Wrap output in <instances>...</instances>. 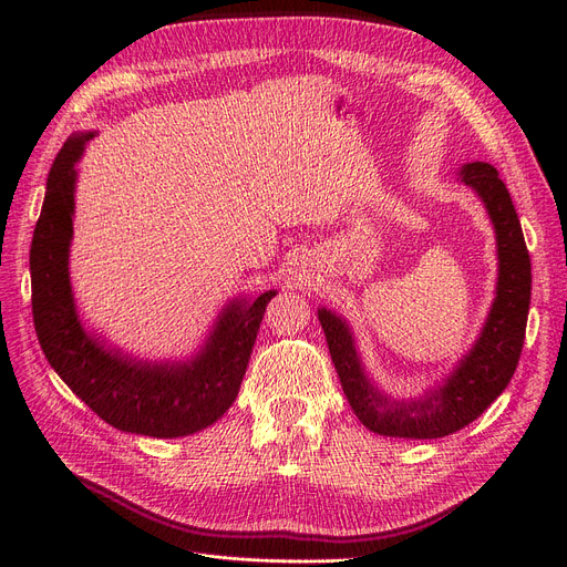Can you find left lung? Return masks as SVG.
Here are the masks:
<instances>
[{"instance_id": "8db88e82", "label": "left lung", "mask_w": 567, "mask_h": 567, "mask_svg": "<svg viewBox=\"0 0 567 567\" xmlns=\"http://www.w3.org/2000/svg\"><path fill=\"white\" fill-rule=\"evenodd\" d=\"M460 182L481 197L496 234L498 278L483 329L453 370L421 398L398 400L370 379L347 319L319 308V323L342 391L374 434L400 439H439L466 427L511 383L526 336L530 306V257L508 188L494 165L475 161L457 169Z\"/></svg>"}]
</instances>
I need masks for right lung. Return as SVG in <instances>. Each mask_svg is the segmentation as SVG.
Returning a JSON list of instances; mask_svg holds the SVG:
<instances>
[{
  "label": "right lung",
  "instance_id": "add662e5",
  "mask_svg": "<svg viewBox=\"0 0 567 567\" xmlns=\"http://www.w3.org/2000/svg\"><path fill=\"white\" fill-rule=\"evenodd\" d=\"M94 135L96 131L71 135L48 174L29 252L37 336L52 370L107 425L154 439L188 436L214 425L236 400L261 317L278 291L231 299L204 344L186 361L135 359L89 333L78 315L69 257L75 165Z\"/></svg>",
  "mask_w": 567,
  "mask_h": 567
}]
</instances>
